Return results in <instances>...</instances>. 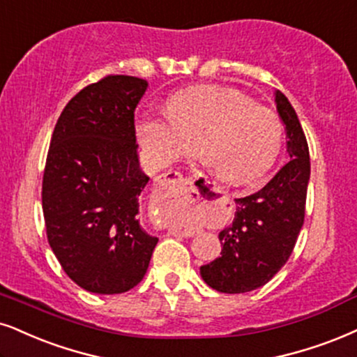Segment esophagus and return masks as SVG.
<instances>
[{"mask_svg": "<svg viewBox=\"0 0 357 357\" xmlns=\"http://www.w3.org/2000/svg\"><path fill=\"white\" fill-rule=\"evenodd\" d=\"M158 182H160L162 187L167 188L172 182H183V175L180 174V172H177V170H169V172H165V174H162L160 177H158ZM193 193H195V195H193L192 202L202 200L200 195H199V192H193ZM169 231L174 233V235H182V236H192L193 235V231H187V230L185 231H180V230H175V228H170Z\"/></svg>", "mask_w": 357, "mask_h": 357, "instance_id": "esophagus-1", "label": "esophagus"}]
</instances>
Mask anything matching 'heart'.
<instances>
[{
	"mask_svg": "<svg viewBox=\"0 0 357 357\" xmlns=\"http://www.w3.org/2000/svg\"><path fill=\"white\" fill-rule=\"evenodd\" d=\"M169 116L144 114L137 137L155 165L193 151L212 174L230 185H246L266 174L280 157L284 126L270 109L231 87L197 86L167 104Z\"/></svg>",
	"mask_w": 357,
	"mask_h": 357,
	"instance_id": "heart-1",
	"label": "heart"
}]
</instances>
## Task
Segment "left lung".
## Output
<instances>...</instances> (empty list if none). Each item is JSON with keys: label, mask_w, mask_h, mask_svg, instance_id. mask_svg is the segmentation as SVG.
Masks as SVG:
<instances>
[{"label": "left lung", "mask_w": 357, "mask_h": 357, "mask_svg": "<svg viewBox=\"0 0 357 357\" xmlns=\"http://www.w3.org/2000/svg\"><path fill=\"white\" fill-rule=\"evenodd\" d=\"M291 160L261 190L235 199L231 225L220 231L222 257L200 266L202 278L220 293H246L266 284L291 257L305 222L310 149L293 105L276 91Z\"/></svg>", "instance_id": "left-lung-1"}]
</instances>
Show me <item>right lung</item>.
Listing matches in <instances>:
<instances>
[{
  "label": "right lung",
  "instance_id": "add662e5",
  "mask_svg": "<svg viewBox=\"0 0 357 357\" xmlns=\"http://www.w3.org/2000/svg\"><path fill=\"white\" fill-rule=\"evenodd\" d=\"M134 76H105L61 112L43 175L46 235L66 275L86 291L126 293L147 273L158 238L140 225L134 111L147 89Z\"/></svg>",
  "mask_w": 357,
  "mask_h": 357
}]
</instances>
